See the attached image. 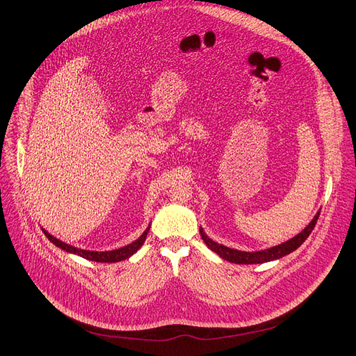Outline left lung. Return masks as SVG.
I'll return each instance as SVG.
<instances>
[{"label":"left lung","instance_id":"obj_1","mask_svg":"<svg viewBox=\"0 0 356 356\" xmlns=\"http://www.w3.org/2000/svg\"><path fill=\"white\" fill-rule=\"evenodd\" d=\"M319 213H321V210H318V213L314 216L311 222L296 237L289 238L288 241H285L282 244H278L275 247L260 250V251H240V250H236V248H230V247H225L222 244H218V243L213 241L204 233L203 227H200V236H202L203 241L206 243V245L225 261H230V263H234V264H263V263L278 260V258L285 257L286 254L296 251L308 238V236L314 230L316 220L319 217Z\"/></svg>","mask_w":356,"mask_h":356}]
</instances>
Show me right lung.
Here are the masks:
<instances>
[{
	"label": "right lung",
	"instance_id": "right-lung-1",
	"mask_svg": "<svg viewBox=\"0 0 356 356\" xmlns=\"http://www.w3.org/2000/svg\"><path fill=\"white\" fill-rule=\"evenodd\" d=\"M149 230H150V224L147 225V229L142 233V236L138 240H135L134 243L127 244L124 247H120V248H116V250H109V251H89V250H82V248L74 247L71 244L63 243V241L58 240L56 237H54L52 234H49L45 229H42V232L48 237V240L51 243H54L56 247H59L60 250L67 251L70 254L81 255L82 258H86V260L96 261V263H119V261L126 260V258H129V257H132L143 245Z\"/></svg>",
	"mask_w": 356,
	"mask_h": 356
}]
</instances>
